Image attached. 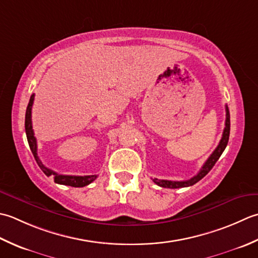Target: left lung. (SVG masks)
Segmentation results:
<instances>
[{
    "instance_id": "obj_1",
    "label": "left lung",
    "mask_w": 258,
    "mask_h": 258,
    "mask_svg": "<svg viewBox=\"0 0 258 258\" xmlns=\"http://www.w3.org/2000/svg\"><path fill=\"white\" fill-rule=\"evenodd\" d=\"M229 131H230V117H229L228 107L226 106V120H225V128H224V133H223L222 139H220L219 144L217 146V148L214 150V152H213L212 155H210V157L206 160V162H205L204 166L202 167V169L198 171L197 175L194 176L192 178H190V179L183 180V181L164 180V179H157V178H155V179H152V180H154V182L157 183V185L160 186V187L171 188V189L189 187V186L195 185L196 182H198L199 180L202 179V178H204L205 176L207 175V173L210 171V169H212V168L214 167V165L216 164V161L219 159V157L222 156L223 151L225 150L226 146H227V144H228Z\"/></svg>"
}]
</instances>
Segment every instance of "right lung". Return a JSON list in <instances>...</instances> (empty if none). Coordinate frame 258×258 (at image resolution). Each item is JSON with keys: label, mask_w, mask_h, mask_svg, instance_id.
<instances>
[{"label": "right lung", "mask_w": 258, "mask_h": 258, "mask_svg": "<svg viewBox=\"0 0 258 258\" xmlns=\"http://www.w3.org/2000/svg\"><path fill=\"white\" fill-rule=\"evenodd\" d=\"M34 101V94H32L30 98V101L28 104V108H26L25 112V133H26V138H28V143L30 146V149L32 151V154L35 158L36 164L39 165L41 170L43 171L48 177H53V179L56 183H60V185H67L71 187H85L89 183H91L94 179L97 178V175H90V176H71V175H60L55 171H53L50 168L45 167L42 161L40 160L38 156V145H36V139L34 137V131L32 129V106Z\"/></svg>", "instance_id": "obj_1"}]
</instances>
